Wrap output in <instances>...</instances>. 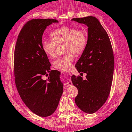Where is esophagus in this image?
<instances>
[{"instance_id": "34e87169", "label": "esophagus", "mask_w": 132, "mask_h": 132, "mask_svg": "<svg viewBox=\"0 0 132 132\" xmlns=\"http://www.w3.org/2000/svg\"><path fill=\"white\" fill-rule=\"evenodd\" d=\"M71 85H72V82H71V81H68V80H67V81H66V83L64 84L63 87L64 88H66L67 87H68L71 86Z\"/></svg>"}]
</instances>
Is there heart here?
Wrapping results in <instances>:
<instances>
[{
  "instance_id": "heart-1",
  "label": "heart",
  "mask_w": 132,
  "mask_h": 132,
  "mask_svg": "<svg viewBox=\"0 0 132 132\" xmlns=\"http://www.w3.org/2000/svg\"><path fill=\"white\" fill-rule=\"evenodd\" d=\"M52 39H44L41 45L44 52L49 57L56 56L57 44L64 42V52H67L57 58L53 66L58 70L67 71L72 68L75 55H80L84 51L87 43V35L84 29L73 26H62L51 33Z\"/></svg>"
}]
</instances>
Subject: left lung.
<instances>
[{"mask_svg": "<svg viewBox=\"0 0 132 132\" xmlns=\"http://www.w3.org/2000/svg\"><path fill=\"white\" fill-rule=\"evenodd\" d=\"M88 26L86 47L76 64L79 73H86V79L73 75L71 81L79 91L75 103L84 112L93 113L105 104L112 82L114 56L111 42L106 31L97 18H74Z\"/></svg>", "mask_w": 132, "mask_h": 132, "instance_id": "obj_1", "label": "left lung"}]
</instances>
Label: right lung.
Listing matches in <instances>:
<instances>
[{"instance_id": "1", "label": "right lung", "mask_w": 132, "mask_h": 132, "mask_svg": "<svg viewBox=\"0 0 132 132\" xmlns=\"http://www.w3.org/2000/svg\"><path fill=\"white\" fill-rule=\"evenodd\" d=\"M57 22L52 19L29 20L21 28L14 49V75L17 91L26 106L42 117L54 112L63 94L60 72L51 70V64L41 45L45 28ZM45 77L47 79H45Z\"/></svg>"}]
</instances>
